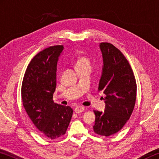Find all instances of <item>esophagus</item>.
<instances>
[{
  "label": "esophagus",
  "instance_id": "obj_1",
  "mask_svg": "<svg viewBox=\"0 0 159 159\" xmlns=\"http://www.w3.org/2000/svg\"><path fill=\"white\" fill-rule=\"evenodd\" d=\"M84 109L85 108L83 107H77L75 108L74 111L75 113H76V114H80V113H81L84 111Z\"/></svg>",
  "mask_w": 159,
  "mask_h": 159
}]
</instances>
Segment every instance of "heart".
<instances>
[{
  "instance_id": "obj_1",
  "label": "heart",
  "mask_w": 159,
  "mask_h": 159,
  "mask_svg": "<svg viewBox=\"0 0 159 159\" xmlns=\"http://www.w3.org/2000/svg\"><path fill=\"white\" fill-rule=\"evenodd\" d=\"M85 63H88L89 64V60L87 57L85 56H80V57L78 58V60L76 61V66L79 65V64H85Z\"/></svg>"
}]
</instances>
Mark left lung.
<instances>
[{
    "label": "left lung",
    "mask_w": 159,
    "mask_h": 159,
    "mask_svg": "<svg viewBox=\"0 0 159 159\" xmlns=\"http://www.w3.org/2000/svg\"><path fill=\"white\" fill-rule=\"evenodd\" d=\"M103 65L98 90L105 95L104 111L94 110V132L108 137L125 125L133 111L137 85L133 70L124 55L109 43H99ZM103 98V97H102Z\"/></svg>",
    "instance_id": "left-lung-1"
}]
</instances>
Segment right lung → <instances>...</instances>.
I'll list each match as a JSON object with an SVG mask.
<instances>
[{
	"instance_id": "right-lung-1",
	"label": "right lung",
	"mask_w": 159,
	"mask_h": 159,
	"mask_svg": "<svg viewBox=\"0 0 159 159\" xmlns=\"http://www.w3.org/2000/svg\"><path fill=\"white\" fill-rule=\"evenodd\" d=\"M62 45L49 47L32 59L21 86L23 105L35 127L45 138L57 139L65 134L73 110L54 102L57 65Z\"/></svg>"
}]
</instances>
